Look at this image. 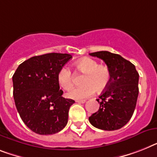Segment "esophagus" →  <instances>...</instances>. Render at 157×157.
Segmentation results:
<instances>
[{
	"label": "esophagus",
	"mask_w": 157,
	"mask_h": 157,
	"mask_svg": "<svg viewBox=\"0 0 157 157\" xmlns=\"http://www.w3.org/2000/svg\"><path fill=\"white\" fill-rule=\"evenodd\" d=\"M76 102L78 103H86V100H85V99H77Z\"/></svg>",
	"instance_id": "1"
}]
</instances>
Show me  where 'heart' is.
<instances>
[{"mask_svg":"<svg viewBox=\"0 0 157 157\" xmlns=\"http://www.w3.org/2000/svg\"><path fill=\"white\" fill-rule=\"evenodd\" d=\"M75 67L80 73L85 74L82 82L83 85L75 86L67 93L68 97L75 99H86L95 91H103L111 81V72L107 66L99 65L90 58H83L75 63ZM58 84L64 90H69L73 84V75L69 67H63L57 75Z\"/></svg>","mask_w":157,"mask_h":157,"instance_id":"heart-1","label":"heart"}]
</instances>
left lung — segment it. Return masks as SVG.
<instances>
[{
  "label": "left lung",
  "instance_id": "8db88e82",
  "mask_svg": "<svg viewBox=\"0 0 157 157\" xmlns=\"http://www.w3.org/2000/svg\"><path fill=\"white\" fill-rule=\"evenodd\" d=\"M101 58L111 72V81L98 99L99 111L89 117L95 128L114 131L124 127L134 113L139 94V74L134 65L108 51L90 53Z\"/></svg>",
  "mask_w": 157,
  "mask_h": 157
}]
</instances>
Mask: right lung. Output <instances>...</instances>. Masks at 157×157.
I'll list each match as a JSON object with an SVG mask.
<instances>
[{"label": "right lung", "mask_w": 157, "mask_h": 157, "mask_svg": "<svg viewBox=\"0 0 157 157\" xmlns=\"http://www.w3.org/2000/svg\"><path fill=\"white\" fill-rule=\"evenodd\" d=\"M71 58V54L59 53L34 56L15 71L14 102L22 121L33 132L55 134L67 125L69 109L75 101L62 96L57 75Z\"/></svg>", "instance_id": "obj_1"}]
</instances>
